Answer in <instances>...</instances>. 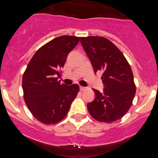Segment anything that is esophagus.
Masks as SVG:
<instances>
[{
	"mask_svg": "<svg viewBox=\"0 0 158 158\" xmlns=\"http://www.w3.org/2000/svg\"><path fill=\"white\" fill-rule=\"evenodd\" d=\"M86 89H87V88H86V87L80 86V90H81V91H85V90H86Z\"/></svg>",
	"mask_w": 158,
	"mask_h": 158,
	"instance_id": "1",
	"label": "esophagus"
}]
</instances>
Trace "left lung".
Instances as JSON below:
<instances>
[{"label":"left lung","mask_w":158,"mask_h":158,"mask_svg":"<svg viewBox=\"0 0 158 158\" xmlns=\"http://www.w3.org/2000/svg\"><path fill=\"white\" fill-rule=\"evenodd\" d=\"M80 40L94 72L103 73L104 85L101 93L93 89L96 97L88 104V110L97 121L115 122L126 115L136 93L131 66L118 47L106 38L89 36Z\"/></svg>","instance_id":"8db88e82"}]
</instances>
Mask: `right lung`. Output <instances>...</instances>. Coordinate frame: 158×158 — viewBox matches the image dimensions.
Returning <instances> with one entry per match:
<instances>
[{
	"label": "right lung",
	"mask_w": 158,
	"mask_h": 158,
	"mask_svg": "<svg viewBox=\"0 0 158 158\" xmlns=\"http://www.w3.org/2000/svg\"><path fill=\"white\" fill-rule=\"evenodd\" d=\"M79 40L76 36L62 35L48 42L36 51L23 73L24 101L42 123L55 124L62 120L80 90L77 84H61L57 77Z\"/></svg>",
	"instance_id": "obj_1"
}]
</instances>
